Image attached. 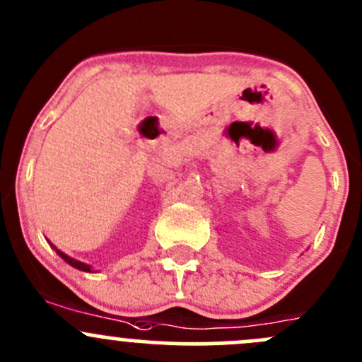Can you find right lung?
<instances>
[{
  "instance_id": "add662e5",
  "label": "right lung",
  "mask_w": 362,
  "mask_h": 362,
  "mask_svg": "<svg viewBox=\"0 0 362 362\" xmlns=\"http://www.w3.org/2000/svg\"><path fill=\"white\" fill-rule=\"evenodd\" d=\"M50 247H52V249H54V250H56V252H57V254H59V255H61V259H64V261H66L69 266H73V268H76V269H82V272H89V273H90V272H93V268H90V266H89V264H86V262H80V261H76V259L69 257V255H66V254H64V252H61L59 249H56V247H54V245H52V243H50Z\"/></svg>"
}]
</instances>
